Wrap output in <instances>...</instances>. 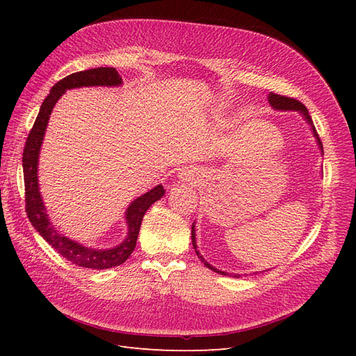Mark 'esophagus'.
<instances>
[{
	"mask_svg": "<svg viewBox=\"0 0 356 356\" xmlns=\"http://www.w3.org/2000/svg\"><path fill=\"white\" fill-rule=\"evenodd\" d=\"M186 178H188V175H187V174H186Z\"/></svg>",
	"mask_w": 356,
	"mask_h": 356,
	"instance_id": "esophagus-1",
	"label": "esophagus"
}]
</instances>
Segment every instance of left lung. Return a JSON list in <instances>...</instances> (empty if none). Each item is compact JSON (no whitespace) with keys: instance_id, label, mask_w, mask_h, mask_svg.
Masks as SVG:
<instances>
[{"instance_id":"1","label":"left lung","mask_w":356,"mask_h":356,"mask_svg":"<svg viewBox=\"0 0 356 356\" xmlns=\"http://www.w3.org/2000/svg\"><path fill=\"white\" fill-rule=\"evenodd\" d=\"M268 102H270V105L273 106V108H276V110H296V111H300L301 114H303L306 120L310 123L312 131H314V135H315L316 141H318V145H319V148L322 149L321 138H319V135H318V132H316V129H315V126H314V122H312V118H310V115H309V111H307V108L305 106V104H301L300 101H297V99H294V98H289V96H282V95H277V93H270V95H268ZM191 242H193V248H195V250H196L197 257L200 258V261L204 263V266L212 268L213 272H218V273H221V275H229V273H224V272L217 270V268H213L211 264H208L207 261H204V258L199 254L197 246H196L195 225H193V227H191ZM233 276H234V277H239V275H233Z\"/></svg>"}]
</instances>
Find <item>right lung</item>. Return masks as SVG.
<instances>
[{
	"instance_id": "add662e5",
	"label": "right lung",
	"mask_w": 356,
	"mask_h": 356,
	"mask_svg": "<svg viewBox=\"0 0 356 356\" xmlns=\"http://www.w3.org/2000/svg\"><path fill=\"white\" fill-rule=\"evenodd\" d=\"M122 84L120 74L117 72L115 68L101 67L93 70H86L80 72H74L67 75L53 86L50 93L44 102L41 104L40 113L35 118V123L29 131L26 138V144L24 148V179H25V209L26 215L34 225V229L42 236L53 250L58 251L63 258H67L72 264L84 267V268H95V270H102V268H110L114 266L123 264L131 254L134 252L136 246V239L139 227L144 218V213L152 204L159 200L165 195V190L161 186L154 187L145 193L144 196L138 197L132 202L131 207L126 211V222L129 227L127 238L123 243H120L111 250H92V248L83 246L81 243L74 242L65 236L60 234L51 222L46 213V208L42 204L40 191H38V179H37V163H38V154L40 147L42 143V136L47 127V122L50 113L55 106L56 101L65 93L67 89L74 88H83V86H118Z\"/></svg>"
}]
</instances>
